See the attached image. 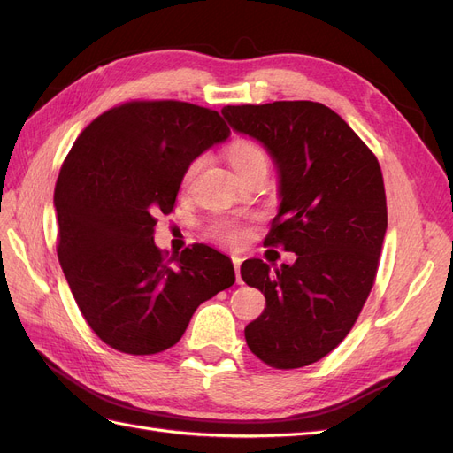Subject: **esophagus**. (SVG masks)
<instances>
[{"mask_svg": "<svg viewBox=\"0 0 453 453\" xmlns=\"http://www.w3.org/2000/svg\"><path fill=\"white\" fill-rule=\"evenodd\" d=\"M232 265H234L236 270V281L242 285V276H240V266H242V258L240 257H232Z\"/></svg>", "mask_w": 453, "mask_h": 453, "instance_id": "1", "label": "esophagus"}]
</instances>
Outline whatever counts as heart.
<instances>
[{
  "label": "heart",
  "instance_id": "1",
  "mask_svg": "<svg viewBox=\"0 0 453 453\" xmlns=\"http://www.w3.org/2000/svg\"><path fill=\"white\" fill-rule=\"evenodd\" d=\"M226 157L230 166L234 168L238 175H242L245 170H250L255 166L257 162L266 160L265 150L260 149L255 142L251 140H234L230 143ZM200 166V158L193 160L185 170V181L193 180V175L196 173ZM210 236L217 242L226 243V245H243L250 240V228L243 223L238 221H226V219H221V221H213L210 226Z\"/></svg>",
  "mask_w": 453,
  "mask_h": 453
}]
</instances>
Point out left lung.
<instances>
[{
	"mask_svg": "<svg viewBox=\"0 0 453 453\" xmlns=\"http://www.w3.org/2000/svg\"><path fill=\"white\" fill-rule=\"evenodd\" d=\"M223 115L278 164L281 203L265 245L296 253L276 272L260 258L242 265L266 298L245 340L272 368L308 366L348 336L372 291L388 228L380 162L319 102L226 105Z\"/></svg>",
	"mask_w": 453,
	"mask_h": 453,
	"instance_id": "obj_1",
	"label": "left lung"
}]
</instances>
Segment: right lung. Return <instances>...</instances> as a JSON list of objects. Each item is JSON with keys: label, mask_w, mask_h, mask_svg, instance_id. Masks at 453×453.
<instances>
[{"label": "right lung", "mask_w": 453, "mask_h": 453, "mask_svg": "<svg viewBox=\"0 0 453 453\" xmlns=\"http://www.w3.org/2000/svg\"><path fill=\"white\" fill-rule=\"evenodd\" d=\"M228 135L213 109L132 100L96 117L67 153L54 188L57 253L81 313L113 349L172 348L203 300L234 285L226 255L195 243L168 257L153 240L188 164Z\"/></svg>", "instance_id": "obj_1"}]
</instances>
